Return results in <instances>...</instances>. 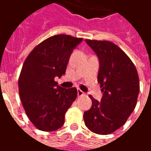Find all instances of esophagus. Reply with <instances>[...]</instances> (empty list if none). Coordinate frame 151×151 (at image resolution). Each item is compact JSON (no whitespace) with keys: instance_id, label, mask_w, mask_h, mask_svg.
<instances>
[{"instance_id":"34e87169","label":"esophagus","mask_w":151,"mask_h":151,"mask_svg":"<svg viewBox=\"0 0 151 151\" xmlns=\"http://www.w3.org/2000/svg\"><path fill=\"white\" fill-rule=\"evenodd\" d=\"M77 94L79 97H81V96H83V95H85V93L82 91V90H81V89H79L77 90Z\"/></svg>"}]
</instances>
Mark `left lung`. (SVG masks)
<instances>
[{"instance_id": "obj_1", "label": "left lung", "mask_w": 151, "mask_h": 151, "mask_svg": "<svg viewBox=\"0 0 151 151\" xmlns=\"http://www.w3.org/2000/svg\"><path fill=\"white\" fill-rule=\"evenodd\" d=\"M99 59L98 82L104 92L101 102L91 95L92 106L84 113L88 129L109 135L125 124L137 105L140 81L137 68L122 50L109 41L86 39Z\"/></svg>"}]
</instances>
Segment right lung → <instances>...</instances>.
<instances>
[{
  "label": "right lung",
  "instance_id": "add662e5",
  "mask_svg": "<svg viewBox=\"0 0 151 151\" xmlns=\"http://www.w3.org/2000/svg\"><path fill=\"white\" fill-rule=\"evenodd\" d=\"M83 38L58 34L47 38L29 54L19 77V93L30 122L38 130L61 128L77 97L76 88L64 89L54 81L64 75L70 54Z\"/></svg>",
  "mask_w": 151,
  "mask_h": 151
}]
</instances>
